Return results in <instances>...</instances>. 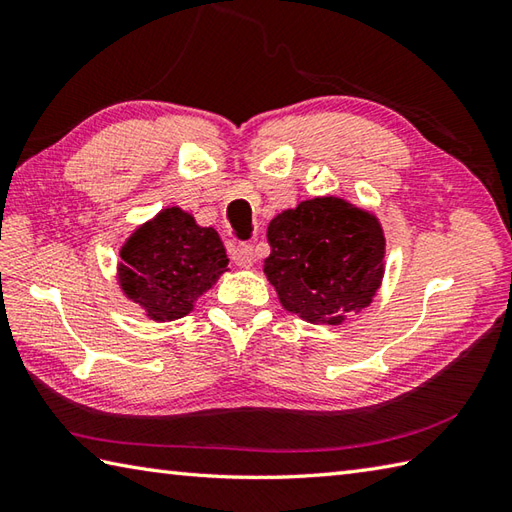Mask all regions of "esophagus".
<instances>
[{"instance_id": "esophagus-1", "label": "esophagus", "mask_w": 512, "mask_h": 512, "mask_svg": "<svg viewBox=\"0 0 512 512\" xmlns=\"http://www.w3.org/2000/svg\"><path fill=\"white\" fill-rule=\"evenodd\" d=\"M231 259L235 262V266H239V268L253 266V262H255V248L250 246V244H237L231 250Z\"/></svg>"}]
</instances>
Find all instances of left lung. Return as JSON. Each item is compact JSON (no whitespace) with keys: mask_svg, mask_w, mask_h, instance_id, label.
Returning a JSON list of instances; mask_svg holds the SVG:
<instances>
[{"mask_svg":"<svg viewBox=\"0 0 512 512\" xmlns=\"http://www.w3.org/2000/svg\"><path fill=\"white\" fill-rule=\"evenodd\" d=\"M264 273L281 306L310 323L339 325L372 303L383 279L378 220L341 198H314L273 217Z\"/></svg>","mask_w":512,"mask_h":512,"instance_id":"1","label":"left lung"}]
</instances>
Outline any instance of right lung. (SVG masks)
<instances>
[{"mask_svg": "<svg viewBox=\"0 0 512 512\" xmlns=\"http://www.w3.org/2000/svg\"><path fill=\"white\" fill-rule=\"evenodd\" d=\"M118 281L125 295L154 321H173L226 270V250L215 228L195 224L171 206L143 224L121 248Z\"/></svg>", "mask_w": 512, "mask_h": 512, "instance_id": "right-lung-1", "label": "right lung"}]
</instances>
